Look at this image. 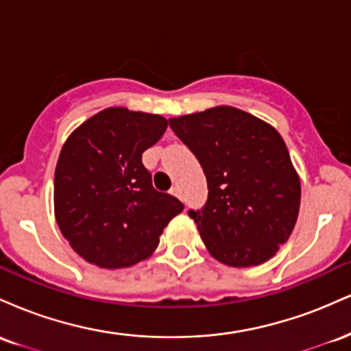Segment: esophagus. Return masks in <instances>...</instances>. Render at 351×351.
I'll list each match as a JSON object with an SVG mask.
<instances>
[{"label": "esophagus", "instance_id": "obj_1", "mask_svg": "<svg viewBox=\"0 0 351 351\" xmlns=\"http://www.w3.org/2000/svg\"><path fill=\"white\" fill-rule=\"evenodd\" d=\"M170 195H173V196H176V198H180L181 196V189H180V186H171V189H170Z\"/></svg>", "mask_w": 351, "mask_h": 351}]
</instances>
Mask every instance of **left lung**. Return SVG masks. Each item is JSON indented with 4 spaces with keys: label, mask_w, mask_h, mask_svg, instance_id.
Instances as JSON below:
<instances>
[{
    "label": "left lung",
    "mask_w": 351,
    "mask_h": 351,
    "mask_svg": "<svg viewBox=\"0 0 351 351\" xmlns=\"http://www.w3.org/2000/svg\"><path fill=\"white\" fill-rule=\"evenodd\" d=\"M208 180V201L189 211L204 245L231 267L259 265L291 237L300 208V178L271 123L219 106L170 119Z\"/></svg>",
    "instance_id": "8db88e82"
}]
</instances>
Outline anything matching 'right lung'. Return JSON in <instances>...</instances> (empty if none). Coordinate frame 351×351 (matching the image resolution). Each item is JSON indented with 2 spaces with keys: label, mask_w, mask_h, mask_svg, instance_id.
<instances>
[{
  "label": "right lung",
  "mask_w": 351,
  "mask_h": 351,
  "mask_svg": "<svg viewBox=\"0 0 351 351\" xmlns=\"http://www.w3.org/2000/svg\"><path fill=\"white\" fill-rule=\"evenodd\" d=\"M162 115L108 107L67 136L54 173V216L71 247L102 269L148 259L183 204L153 188L142 153L162 138Z\"/></svg>",
  "instance_id": "1"
}]
</instances>
